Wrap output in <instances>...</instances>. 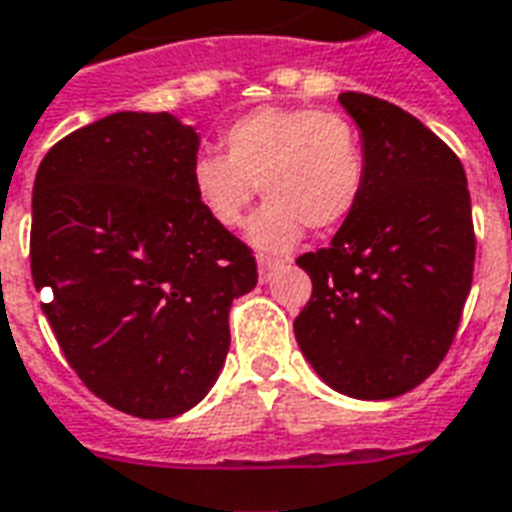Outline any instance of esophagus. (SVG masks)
Masks as SVG:
<instances>
[{"instance_id": "1", "label": "esophagus", "mask_w": 512, "mask_h": 512, "mask_svg": "<svg viewBox=\"0 0 512 512\" xmlns=\"http://www.w3.org/2000/svg\"><path fill=\"white\" fill-rule=\"evenodd\" d=\"M279 268H282V263L274 260V257H260V260H257V276H260V282H271V276H274Z\"/></svg>"}]
</instances>
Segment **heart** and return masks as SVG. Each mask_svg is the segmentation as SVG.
Here are the masks:
<instances>
[{"label": "heart", "instance_id": "heart-1", "mask_svg": "<svg viewBox=\"0 0 512 512\" xmlns=\"http://www.w3.org/2000/svg\"><path fill=\"white\" fill-rule=\"evenodd\" d=\"M222 154H200L189 187L214 225L233 230L260 195L246 238L263 252H285L304 236L328 233L350 217L366 181L358 130L342 113L266 105L222 130Z\"/></svg>", "mask_w": 512, "mask_h": 512}]
</instances>
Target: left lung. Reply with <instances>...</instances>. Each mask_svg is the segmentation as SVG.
I'll use <instances>...</instances> for the list:
<instances>
[{
	"label": "left lung",
	"instance_id": "left-lung-1",
	"mask_svg": "<svg viewBox=\"0 0 512 512\" xmlns=\"http://www.w3.org/2000/svg\"><path fill=\"white\" fill-rule=\"evenodd\" d=\"M361 130L366 181L331 244L298 257L312 298L295 342L317 377L350 399L418 388L453 344L475 230L467 173L412 113L372 94H339Z\"/></svg>",
	"mask_w": 512,
	"mask_h": 512
}]
</instances>
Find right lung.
<instances>
[{"label": "right lung", "instance_id": "add662e5", "mask_svg": "<svg viewBox=\"0 0 512 512\" xmlns=\"http://www.w3.org/2000/svg\"><path fill=\"white\" fill-rule=\"evenodd\" d=\"M200 135L173 113L119 111L45 154L32 189V279L64 358L105 404L192 410L230 350V306L257 285L249 246L189 187Z\"/></svg>", "mask_w": 512, "mask_h": 512}]
</instances>
